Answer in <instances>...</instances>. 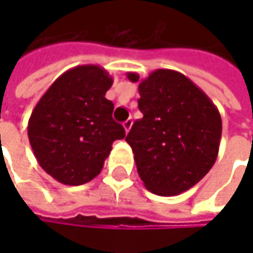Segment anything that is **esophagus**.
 I'll return each instance as SVG.
<instances>
[{
	"label": "esophagus",
	"mask_w": 253,
	"mask_h": 253,
	"mask_svg": "<svg viewBox=\"0 0 253 253\" xmlns=\"http://www.w3.org/2000/svg\"><path fill=\"white\" fill-rule=\"evenodd\" d=\"M131 126H132V120L131 118H128L126 121L124 122V129H125V132H129Z\"/></svg>",
	"instance_id": "obj_1"
}]
</instances>
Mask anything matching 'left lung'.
I'll return each mask as SVG.
<instances>
[{
    "label": "left lung",
    "mask_w": 253,
    "mask_h": 253,
    "mask_svg": "<svg viewBox=\"0 0 253 253\" xmlns=\"http://www.w3.org/2000/svg\"><path fill=\"white\" fill-rule=\"evenodd\" d=\"M143 118L125 141L135 155L145 187L158 196H177L203 179L217 161L222 122L209 95L184 74L158 69L139 80Z\"/></svg>",
    "instance_id": "left-lung-1"
}]
</instances>
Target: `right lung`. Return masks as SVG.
Returning <instances> with one entry per match:
<instances>
[{"mask_svg":"<svg viewBox=\"0 0 253 253\" xmlns=\"http://www.w3.org/2000/svg\"><path fill=\"white\" fill-rule=\"evenodd\" d=\"M112 77L100 66L83 64L56 79L35 105L28 138L41 168L59 183L80 186L100 174L112 142L125 138L105 98Z\"/></svg>","mask_w":253,"mask_h":253,"instance_id":"right-lung-1","label":"right lung"}]
</instances>
